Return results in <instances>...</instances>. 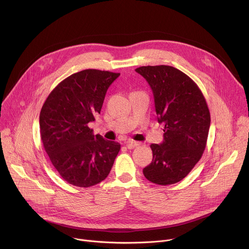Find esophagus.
I'll use <instances>...</instances> for the list:
<instances>
[{
  "instance_id": "esophagus-1",
  "label": "esophagus",
  "mask_w": 249,
  "mask_h": 249,
  "mask_svg": "<svg viewBox=\"0 0 249 249\" xmlns=\"http://www.w3.org/2000/svg\"><path fill=\"white\" fill-rule=\"evenodd\" d=\"M139 146V143L136 141H132V140H129L128 142H126V147L128 149H134L135 147Z\"/></svg>"
}]
</instances>
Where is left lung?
I'll use <instances>...</instances> for the list:
<instances>
[{"label": "left lung", "mask_w": 249, "mask_h": 249, "mask_svg": "<svg viewBox=\"0 0 249 249\" xmlns=\"http://www.w3.org/2000/svg\"><path fill=\"white\" fill-rule=\"evenodd\" d=\"M136 72L149 83L159 123L164 124L163 142L152 144L153 161L143 169L159 185L179 182L200 160L211 123L206 99L197 84L171 66H143Z\"/></svg>", "instance_id": "obj_1"}]
</instances>
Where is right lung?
I'll use <instances>...</instances> for the list:
<instances>
[{"instance_id": "add662e5", "label": "right lung", "mask_w": 249, "mask_h": 249, "mask_svg": "<svg viewBox=\"0 0 249 249\" xmlns=\"http://www.w3.org/2000/svg\"><path fill=\"white\" fill-rule=\"evenodd\" d=\"M120 73L88 69L63 80L49 93L40 111V137L62 178L90 187L109 174L120 144L94 135L89 123L100 113L105 93Z\"/></svg>"}]
</instances>
